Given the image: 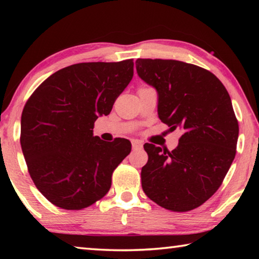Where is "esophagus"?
Wrapping results in <instances>:
<instances>
[{"label": "esophagus", "instance_id": "esophagus-1", "mask_svg": "<svg viewBox=\"0 0 259 259\" xmlns=\"http://www.w3.org/2000/svg\"><path fill=\"white\" fill-rule=\"evenodd\" d=\"M143 147V143L138 140H133V148L134 150H140Z\"/></svg>", "mask_w": 259, "mask_h": 259}]
</instances>
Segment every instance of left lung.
<instances>
[{
	"label": "left lung",
	"instance_id": "1",
	"mask_svg": "<svg viewBox=\"0 0 259 259\" xmlns=\"http://www.w3.org/2000/svg\"><path fill=\"white\" fill-rule=\"evenodd\" d=\"M138 76L157 93V114L182 137L174 151L145 144L142 187L155 203L190 211L214 194L236 153L239 124L230 95L212 73L171 59H137Z\"/></svg>",
	"mask_w": 259,
	"mask_h": 259
}]
</instances>
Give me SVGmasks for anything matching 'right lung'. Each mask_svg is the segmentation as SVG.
Masks as SVG:
<instances>
[{
	"mask_svg": "<svg viewBox=\"0 0 259 259\" xmlns=\"http://www.w3.org/2000/svg\"><path fill=\"white\" fill-rule=\"evenodd\" d=\"M133 76V59L71 65L42 82L26 103L21 150L35 186L57 207L87 208L111 188L112 174L131 143L104 142L93 129Z\"/></svg>",
	"mask_w": 259,
	"mask_h": 259,
	"instance_id": "right-lung-1",
	"label": "right lung"
}]
</instances>
